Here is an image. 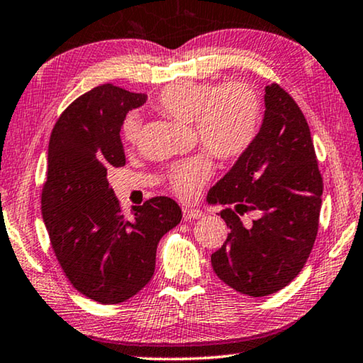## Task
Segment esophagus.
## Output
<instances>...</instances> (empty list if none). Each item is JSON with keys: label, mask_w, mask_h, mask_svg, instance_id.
<instances>
[{"label": "esophagus", "mask_w": 363, "mask_h": 363, "mask_svg": "<svg viewBox=\"0 0 363 363\" xmlns=\"http://www.w3.org/2000/svg\"><path fill=\"white\" fill-rule=\"evenodd\" d=\"M200 216H202V211H200L199 208H192V206H184L182 208V218L186 221L199 220Z\"/></svg>", "instance_id": "obj_1"}]
</instances>
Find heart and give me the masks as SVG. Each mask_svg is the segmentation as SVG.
Returning a JSON list of instances; mask_svg holds the SVG:
<instances>
[{"mask_svg": "<svg viewBox=\"0 0 363 363\" xmlns=\"http://www.w3.org/2000/svg\"><path fill=\"white\" fill-rule=\"evenodd\" d=\"M155 108L171 119L191 124L200 145L223 163L239 160L255 142L262 125L263 108L257 90L240 80L220 85L197 80H177L166 85L155 100ZM140 121L135 114L124 119L121 134L129 143L139 139ZM211 174V161L197 155L171 169L169 186L187 199Z\"/></svg>", "mask_w": 363, "mask_h": 363, "instance_id": "obj_1", "label": "heart"}]
</instances>
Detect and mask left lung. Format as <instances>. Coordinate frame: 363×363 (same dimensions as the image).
<instances>
[{"label":"left lung","instance_id":"left-lung-1","mask_svg":"<svg viewBox=\"0 0 363 363\" xmlns=\"http://www.w3.org/2000/svg\"><path fill=\"white\" fill-rule=\"evenodd\" d=\"M323 195L307 119L278 84L264 87V116L252 147L208 192L231 233L211 255L224 284L240 294H274L302 272L313 249ZM255 211L252 225L240 216Z\"/></svg>","mask_w":363,"mask_h":363}]
</instances>
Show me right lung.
I'll return each mask as SVG.
<instances>
[{
    "label": "right lung",
    "instance_id": "obj_1",
    "mask_svg": "<svg viewBox=\"0 0 363 363\" xmlns=\"http://www.w3.org/2000/svg\"><path fill=\"white\" fill-rule=\"evenodd\" d=\"M145 101V94L99 85L62 111L50 137L42 215L51 247L80 294L108 306L148 284L160 239L182 218L169 197L147 200L128 218L108 182V171L125 164V114Z\"/></svg>",
    "mask_w": 363,
    "mask_h": 363
}]
</instances>
